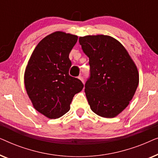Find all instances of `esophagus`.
<instances>
[{
  "mask_svg": "<svg viewBox=\"0 0 158 158\" xmlns=\"http://www.w3.org/2000/svg\"><path fill=\"white\" fill-rule=\"evenodd\" d=\"M78 78H79L80 80H81V81L82 82H83V83H84V78H83V76H81H81H79V77H78Z\"/></svg>",
  "mask_w": 158,
  "mask_h": 158,
  "instance_id": "esophagus-1",
  "label": "esophagus"
}]
</instances>
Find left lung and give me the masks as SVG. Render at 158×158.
<instances>
[{"label": "left lung", "instance_id": "1", "mask_svg": "<svg viewBox=\"0 0 158 158\" xmlns=\"http://www.w3.org/2000/svg\"><path fill=\"white\" fill-rule=\"evenodd\" d=\"M79 43L89 57L90 76L85 93L90 109L101 117H115L135 94L139 84L137 66L125 47L111 36H81Z\"/></svg>", "mask_w": 158, "mask_h": 158}]
</instances>
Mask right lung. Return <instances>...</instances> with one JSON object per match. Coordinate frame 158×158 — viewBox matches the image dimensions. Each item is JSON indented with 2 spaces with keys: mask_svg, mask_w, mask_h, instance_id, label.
<instances>
[{
  "mask_svg": "<svg viewBox=\"0 0 158 158\" xmlns=\"http://www.w3.org/2000/svg\"><path fill=\"white\" fill-rule=\"evenodd\" d=\"M77 36L55 31L40 41L24 73L26 90L34 109L49 118L61 117L70 109L73 97L83 88L69 75V54Z\"/></svg>",
  "mask_w": 158,
  "mask_h": 158,
  "instance_id": "obj_1",
  "label": "right lung"
}]
</instances>
